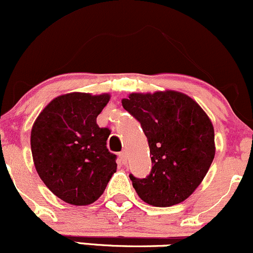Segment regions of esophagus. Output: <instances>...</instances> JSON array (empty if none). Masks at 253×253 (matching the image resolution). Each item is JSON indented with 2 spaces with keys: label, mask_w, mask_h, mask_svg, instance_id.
<instances>
[{
  "label": "esophagus",
  "mask_w": 253,
  "mask_h": 253,
  "mask_svg": "<svg viewBox=\"0 0 253 253\" xmlns=\"http://www.w3.org/2000/svg\"><path fill=\"white\" fill-rule=\"evenodd\" d=\"M119 160H121V163L122 164H126V162H127V157H126V152H121V153H119Z\"/></svg>",
  "instance_id": "34e87169"
}]
</instances>
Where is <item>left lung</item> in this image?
Masks as SVG:
<instances>
[{"label":"left lung","instance_id":"8db88e82","mask_svg":"<svg viewBox=\"0 0 253 253\" xmlns=\"http://www.w3.org/2000/svg\"><path fill=\"white\" fill-rule=\"evenodd\" d=\"M122 105L141 123L151 153L147 177L129 176L138 197L159 208L186 200L202 183L214 158L210 118L192 97L175 90L132 93Z\"/></svg>","mask_w":253,"mask_h":253}]
</instances>
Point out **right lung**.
Here are the masks:
<instances>
[{
    "instance_id": "obj_1",
    "label": "right lung",
    "mask_w": 253,
    "mask_h": 253,
    "mask_svg": "<svg viewBox=\"0 0 253 253\" xmlns=\"http://www.w3.org/2000/svg\"><path fill=\"white\" fill-rule=\"evenodd\" d=\"M110 94L69 93L44 107L31 130V152L41 180L65 203L96 202L117 170L116 154L106 147L111 131L96 117Z\"/></svg>"
}]
</instances>
